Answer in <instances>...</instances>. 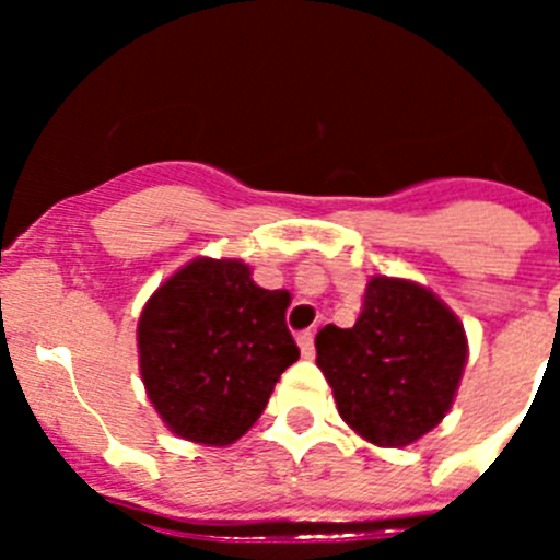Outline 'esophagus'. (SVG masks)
Masks as SVG:
<instances>
[{
	"mask_svg": "<svg viewBox=\"0 0 560 560\" xmlns=\"http://www.w3.org/2000/svg\"><path fill=\"white\" fill-rule=\"evenodd\" d=\"M296 345H300L303 359H314V334L311 330H303V334L296 336Z\"/></svg>",
	"mask_w": 560,
	"mask_h": 560,
	"instance_id": "esophagus-1",
	"label": "esophagus"
}]
</instances>
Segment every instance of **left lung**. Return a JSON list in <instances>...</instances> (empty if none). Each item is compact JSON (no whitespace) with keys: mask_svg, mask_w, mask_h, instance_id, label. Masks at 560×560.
Listing matches in <instances>:
<instances>
[{"mask_svg":"<svg viewBox=\"0 0 560 560\" xmlns=\"http://www.w3.org/2000/svg\"><path fill=\"white\" fill-rule=\"evenodd\" d=\"M314 345L341 420L381 448L432 432L452 409L468 361L459 316L427 285L387 275L368 280L353 328L325 325Z\"/></svg>","mask_w":560,"mask_h":560,"instance_id":"left-lung-1","label":"left lung"}]
</instances>
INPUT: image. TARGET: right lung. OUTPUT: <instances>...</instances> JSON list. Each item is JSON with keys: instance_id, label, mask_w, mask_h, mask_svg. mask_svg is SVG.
Returning a JSON list of instances; mask_svg holds the SVG:
<instances>
[{"instance_id": "obj_1", "label": "right lung", "mask_w": 560, "mask_h": 560, "mask_svg": "<svg viewBox=\"0 0 560 560\" xmlns=\"http://www.w3.org/2000/svg\"><path fill=\"white\" fill-rule=\"evenodd\" d=\"M289 291L252 280L237 257H196L148 296L137 323L148 400L176 438L232 446L300 359L285 328Z\"/></svg>"}]
</instances>
